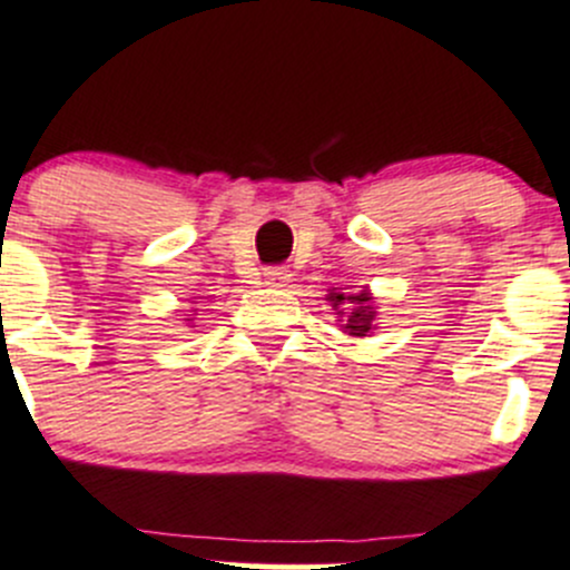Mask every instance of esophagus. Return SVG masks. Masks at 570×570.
<instances>
[{"instance_id": "obj_1", "label": "esophagus", "mask_w": 570, "mask_h": 570, "mask_svg": "<svg viewBox=\"0 0 570 570\" xmlns=\"http://www.w3.org/2000/svg\"><path fill=\"white\" fill-rule=\"evenodd\" d=\"M287 279H291V274H287L285 268H268L266 272V285L272 287H283Z\"/></svg>"}]
</instances>
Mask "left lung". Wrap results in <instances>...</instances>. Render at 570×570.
Instances as JSON below:
<instances>
[{
    "instance_id": "left-lung-1",
    "label": "left lung",
    "mask_w": 570,
    "mask_h": 570,
    "mask_svg": "<svg viewBox=\"0 0 570 570\" xmlns=\"http://www.w3.org/2000/svg\"><path fill=\"white\" fill-rule=\"evenodd\" d=\"M330 302H335V307L341 302H352L354 304L352 313H348V318H346V324H343V330H346L348 335L363 337L365 332H371V326H374V307H371V296H368V293H357V296H343V293H330Z\"/></svg>"
}]
</instances>
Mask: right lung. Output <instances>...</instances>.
Instances as JSON below:
<instances>
[{
	"label": "right lung",
	"mask_w": 570,
	"mask_h": 570,
	"mask_svg": "<svg viewBox=\"0 0 570 570\" xmlns=\"http://www.w3.org/2000/svg\"><path fill=\"white\" fill-rule=\"evenodd\" d=\"M188 321H190V318H188Z\"/></svg>",
	"instance_id": "obj_1"
}]
</instances>
